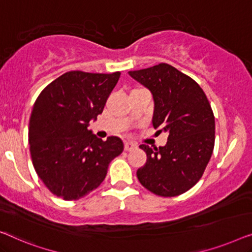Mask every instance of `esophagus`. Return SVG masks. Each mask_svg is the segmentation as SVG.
<instances>
[{"label":"esophagus","mask_w":252,"mask_h":252,"mask_svg":"<svg viewBox=\"0 0 252 252\" xmlns=\"http://www.w3.org/2000/svg\"><path fill=\"white\" fill-rule=\"evenodd\" d=\"M137 147V145L134 143H130V141H126L125 143V151H131V150H134V148Z\"/></svg>","instance_id":"obj_1"}]
</instances>
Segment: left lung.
<instances>
[{"label": "left lung", "mask_w": 252, "mask_h": 252, "mask_svg": "<svg viewBox=\"0 0 252 252\" xmlns=\"http://www.w3.org/2000/svg\"><path fill=\"white\" fill-rule=\"evenodd\" d=\"M129 75L152 92L153 126L168 133L165 146L140 145L147 155L137 170L141 185L157 195L185 193L201 179L215 146V116L198 84L169 63L131 70Z\"/></svg>", "instance_id": "obj_1"}]
</instances>
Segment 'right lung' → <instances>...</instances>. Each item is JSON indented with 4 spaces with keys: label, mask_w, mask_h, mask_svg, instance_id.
I'll use <instances>...</instances> for the list:
<instances>
[{
    "label": "right lung",
    "mask_w": 252,
    "mask_h": 252,
    "mask_svg": "<svg viewBox=\"0 0 252 252\" xmlns=\"http://www.w3.org/2000/svg\"><path fill=\"white\" fill-rule=\"evenodd\" d=\"M121 73L72 70L48 84L33 106L28 129L32 162L52 194L79 200L97 189L113 158L123 152L119 137L104 141L88 130L97 120Z\"/></svg>",
    "instance_id": "right-lung-1"
}]
</instances>
